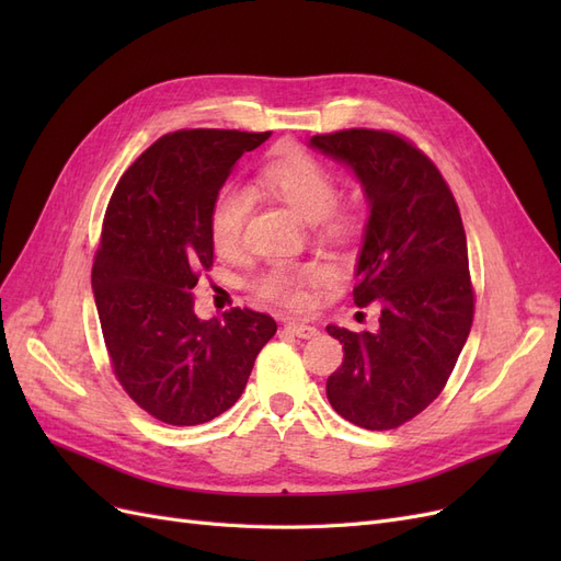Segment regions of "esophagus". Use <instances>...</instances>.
Instances as JSON below:
<instances>
[{"label":"esophagus","mask_w":561,"mask_h":561,"mask_svg":"<svg viewBox=\"0 0 561 561\" xmlns=\"http://www.w3.org/2000/svg\"><path fill=\"white\" fill-rule=\"evenodd\" d=\"M285 328H287V332H293V334L299 336V339H313V336L320 334L318 328L307 325V322H287Z\"/></svg>","instance_id":"34e87169"}]
</instances>
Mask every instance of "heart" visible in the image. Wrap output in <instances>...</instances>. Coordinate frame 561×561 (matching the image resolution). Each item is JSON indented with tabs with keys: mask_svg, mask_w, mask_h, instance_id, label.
<instances>
[{
	"mask_svg": "<svg viewBox=\"0 0 561 561\" xmlns=\"http://www.w3.org/2000/svg\"><path fill=\"white\" fill-rule=\"evenodd\" d=\"M257 182L264 192L283 201L287 208L307 222H322L330 231L344 227V215L334 208L336 182L334 175L316 157L295 145L278 147L262 165ZM252 210V198L236 184L219 186L208 217L210 243L219 257L239 254L245 241V225ZM316 278L309 264H274L254 280V290L266 301L280 307H299L304 301V285Z\"/></svg>",
	"mask_w": 561,
	"mask_h": 561,
	"instance_id": "heart-1",
	"label": "heart"
}]
</instances>
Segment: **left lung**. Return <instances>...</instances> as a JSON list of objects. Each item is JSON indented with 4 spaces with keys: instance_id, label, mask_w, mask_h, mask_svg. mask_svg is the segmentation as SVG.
Here are the masks:
<instances>
[{
    "instance_id": "left-lung-1",
    "label": "left lung",
    "mask_w": 561,
    "mask_h": 561,
    "mask_svg": "<svg viewBox=\"0 0 561 561\" xmlns=\"http://www.w3.org/2000/svg\"><path fill=\"white\" fill-rule=\"evenodd\" d=\"M309 147L346 163L369 208L355 264V307L377 301L375 332L328 325L344 363L328 379L332 410L367 431L421 414L445 388L472 325L468 243L435 163L396 133L351 128Z\"/></svg>"
}]
</instances>
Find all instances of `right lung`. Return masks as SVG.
Here are the masks:
<instances>
[{
  "mask_svg": "<svg viewBox=\"0 0 561 561\" xmlns=\"http://www.w3.org/2000/svg\"><path fill=\"white\" fill-rule=\"evenodd\" d=\"M271 133L163 135L110 198L93 295L118 383L154 419L198 426L241 398L276 320L250 309L201 320L192 290L213 266L210 203L236 161Z\"/></svg>",
  "mask_w": 561,
  "mask_h": 561,
  "instance_id": "obj_1",
  "label": "right lung"
}]
</instances>
